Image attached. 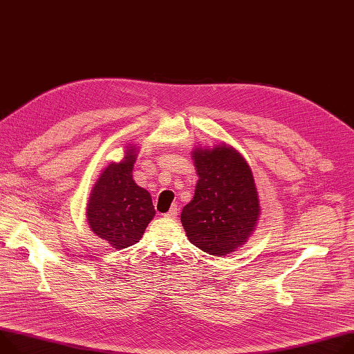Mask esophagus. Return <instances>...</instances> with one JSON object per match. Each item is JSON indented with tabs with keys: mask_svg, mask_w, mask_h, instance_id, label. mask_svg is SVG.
I'll return each mask as SVG.
<instances>
[{
	"mask_svg": "<svg viewBox=\"0 0 354 354\" xmlns=\"http://www.w3.org/2000/svg\"><path fill=\"white\" fill-rule=\"evenodd\" d=\"M178 210H179L178 206H176V205H172L171 209H169V212H167L164 216L168 217V218H175V217L178 216Z\"/></svg>",
	"mask_w": 354,
	"mask_h": 354,
	"instance_id": "esophagus-1",
	"label": "esophagus"
}]
</instances>
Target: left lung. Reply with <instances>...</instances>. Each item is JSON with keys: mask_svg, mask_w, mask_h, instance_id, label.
I'll return each mask as SVG.
<instances>
[{"mask_svg": "<svg viewBox=\"0 0 354 354\" xmlns=\"http://www.w3.org/2000/svg\"><path fill=\"white\" fill-rule=\"evenodd\" d=\"M199 180L182 210L189 241L210 255L232 254L257 226L260 201L247 160L226 144L192 152Z\"/></svg>", "mask_w": 354, "mask_h": 354, "instance_id": "obj_1", "label": "left lung"}]
</instances>
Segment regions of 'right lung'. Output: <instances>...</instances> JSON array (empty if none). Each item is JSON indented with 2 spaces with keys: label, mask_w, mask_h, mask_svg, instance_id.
<instances>
[{
  "label": "right lung",
  "mask_w": 354,
  "mask_h": 354,
  "mask_svg": "<svg viewBox=\"0 0 354 354\" xmlns=\"http://www.w3.org/2000/svg\"><path fill=\"white\" fill-rule=\"evenodd\" d=\"M136 158L137 148L128 147L122 160L107 165L86 209L91 232L117 250L138 243L155 216L149 192L133 179Z\"/></svg>",
  "instance_id": "obj_1"
}]
</instances>
